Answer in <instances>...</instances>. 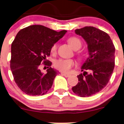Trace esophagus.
<instances>
[{
  "mask_svg": "<svg viewBox=\"0 0 124 124\" xmlns=\"http://www.w3.org/2000/svg\"><path fill=\"white\" fill-rule=\"evenodd\" d=\"M61 74H62L63 76H65V77H70V74L63 73V72H62V73H61Z\"/></svg>",
  "mask_w": 124,
  "mask_h": 124,
  "instance_id": "obj_1",
  "label": "esophagus"
}]
</instances>
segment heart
Masks as SVG:
<instances>
[{"instance_id": "1", "label": "heart", "mask_w": 124, "mask_h": 124, "mask_svg": "<svg viewBox=\"0 0 124 124\" xmlns=\"http://www.w3.org/2000/svg\"><path fill=\"white\" fill-rule=\"evenodd\" d=\"M68 42L71 47L74 50H77L82 46V42L77 37H72L68 39ZM57 50V44L55 43L51 47V52L54 53ZM75 62L74 60L70 59H59L55 61L54 65L55 68L63 72H67L74 65Z\"/></svg>"}]
</instances>
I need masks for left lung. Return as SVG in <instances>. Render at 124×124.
Listing matches in <instances>:
<instances>
[{
    "instance_id": "left-lung-1",
    "label": "left lung",
    "mask_w": 124,
    "mask_h": 124,
    "mask_svg": "<svg viewBox=\"0 0 124 124\" xmlns=\"http://www.w3.org/2000/svg\"><path fill=\"white\" fill-rule=\"evenodd\" d=\"M87 45L89 56L82 65L83 73L77 76L78 82L72 87L81 97L93 95L108 83L115 67V48L107 33L92 26L75 30Z\"/></svg>"
}]
</instances>
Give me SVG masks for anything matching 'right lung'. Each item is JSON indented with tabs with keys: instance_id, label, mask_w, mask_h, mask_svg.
<instances>
[{
	"instance_id": "obj_1",
	"label": "right lung",
	"mask_w": 124,
	"mask_h": 124,
	"mask_svg": "<svg viewBox=\"0 0 124 124\" xmlns=\"http://www.w3.org/2000/svg\"><path fill=\"white\" fill-rule=\"evenodd\" d=\"M65 30L56 32L42 25H32L18 32L11 45L10 67L17 85L29 95H43L51 89L59 71L51 67L46 56L51 47L64 36ZM42 60L49 67L44 74Z\"/></svg>"
}]
</instances>
